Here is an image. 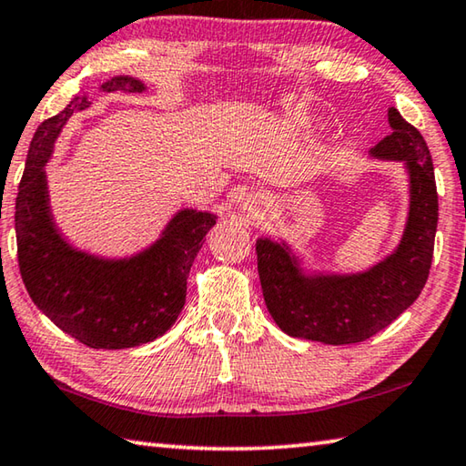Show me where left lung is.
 Masks as SVG:
<instances>
[{"instance_id":"obj_1","label":"left lung","mask_w":466,"mask_h":466,"mask_svg":"<svg viewBox=\"0 0 466 466\" xmlns=\"http://www.w3.org/2000/svg\"><path fill=\"white\" fill-rule=\"evenodd\" d=\"M393 133L374 145L377 159L403 161L410 174V217L401 243L370 270L305 276L284 243L258 239V274L268 311L292 338L331 346L377 336L420 297L428 280L438 227L434 163L418 128L389 108Z\"/></svg>"}]
</instances>
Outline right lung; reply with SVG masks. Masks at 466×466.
Masks as SVG:
<instances>
[{
  "label": "right lung",
  "mask_w": 466,
  "mask_h": 466,
  "mask_svg": "<svg viewBox=\"0 0 466 466\" xmlns=\"http://www.w3.org/2000/svg\"><path fill=\"white\" fill-rule=\"evenodd\" d=\"M102 92H143L141 81L118 76ZM89 106L76 96L32 137L15 198L18 266L30 299L56 328L96 350H125L163 336L186 303V280L204 238L217 223L210 212L179 210L149 249L128 259H102L73 249L48 208L45 163L73 112Z\"/></svg>",
  "instance_id": "add662e5"
}]
</instances>
